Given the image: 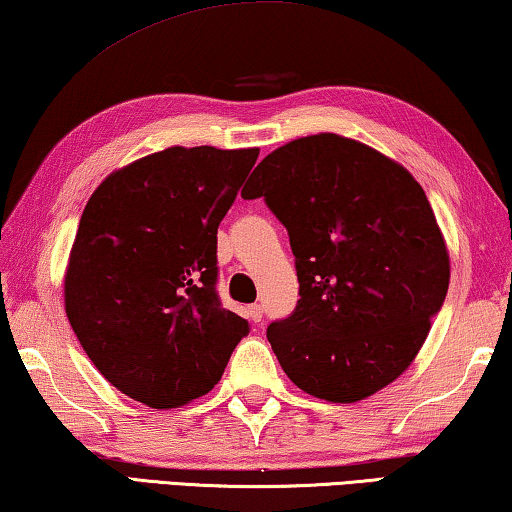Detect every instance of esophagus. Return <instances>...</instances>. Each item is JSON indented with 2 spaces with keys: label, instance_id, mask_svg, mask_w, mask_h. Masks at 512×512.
I'll return each instance as SVG.
<instances>
[{
  "label": "esophagus",
  "instance_id": "esophagus-1",
  "mask_svg": "<svg viewBox=\"0 0 512 512\" xmlns=\"http://www.w3.org/2000/svg\"><path fill=\"white\" fill-rule=\"evenodd\" d=\"M248 319H250V322H262V319H264V308H262V305H248Z\"/></svg>",
  "mask_w": 512,
  "mask_h": 512
}]
</instances>
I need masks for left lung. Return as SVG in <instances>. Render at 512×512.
<instances>
[{
  "label": "left lung",
  "instance_id": "8db88e82",
  "mask_svg": "<svg viewBox=\"0 0 512 512\" xmlns=\"http://www.w3.org/2000/svg\"><path fill=\"white\" fill-rule=\"evenodd\" d=\"M241 195L264 197L296 257L301 299L266 329L287 377L342 404L398 379L451 280L421 183L368 144L319 133L271 151Z\"/></svg>",
  "mask_w": 512,
  "mask_h": 512
}]
</instances>
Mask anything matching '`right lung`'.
Masks as SVG:
<instances>
[{"label":"right lung","instance_id":"obj_1","mask_svg":"<svg viewBox=\"0 0 512 512\" xmlns=\"http://www.w3.org/2000/svg\"><path fill=\"white\" fill-rule=\"evenodd\" d=\"M259 149L170 147L89 197L64 276L66 317L114 388L154 409L207 395L248 322L216 294L218 225Z\"/></svg>","mask_w":512,"mask_h":512}]
</instances>
